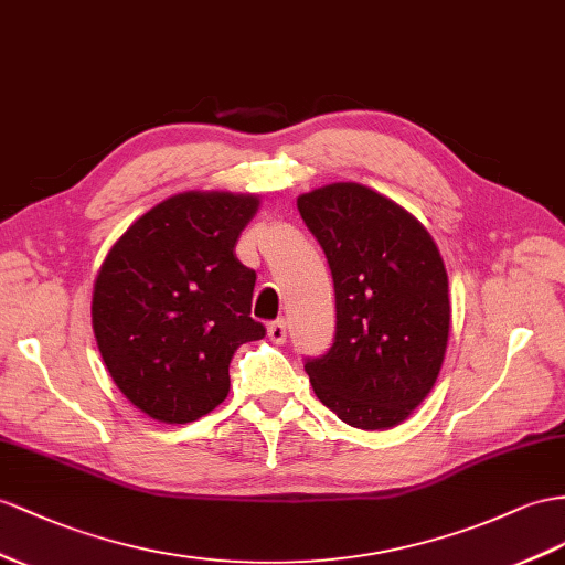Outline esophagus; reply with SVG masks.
<instances>
[{
	"label": "esophagus",
	"instance_id": "esophagus-1",
	"mask_svg": "<svg viewBox=\"0 0 565 565\" xmlns=\"http://www.w3.org/2000/svg\"><path fill=\"white\" fill-rule=\"evenodd\" d=\"M267 334H269V339H271L274 343H284V341H286V322H284V320L271 322V324L267 327Z\"/></svg>",
	"mask_w": 565,
	"mask_h": 565
}]
</instances>
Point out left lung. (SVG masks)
Masks as SVG:
<instances>
[{"mask_svg": "<svg viewBox=\"0 0 565 565\" xmlns=\"http://www.w3.org/2000/svg\"><path fill=\"white\" fill-rule=\"evenodd\" d=\"M334 279L337 334L306 360L310 384L339 420L358 429L401 425L444 363L451 302L437 243L394 200L360 183L298 198Z\"/></svg>", "mask_w": 565, "mask_h": 565, "instance_id": "left-lung-1", "label": "left lung"}]
</instances>
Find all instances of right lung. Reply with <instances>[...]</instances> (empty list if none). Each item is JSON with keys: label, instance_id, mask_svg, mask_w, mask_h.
<instances>
[{"label": "right lung", "instance_id": "obj_1", "mask_svg": "<svg viewBox=\"0 0 565 565\" xmlns=\"http://www.w3.org/2000/svg\"><path fill=\"white\" fill-rule=\"evenodd\" d=\"M257 207L255 195H171L126 228L97 271L99 355L152 420L185 425L214 411L238 345L265 337L250 317L255 271L236 257Z\"/></svg>", "mask_w": 565, "mask_h": 565}]
</instances>
